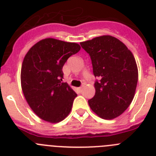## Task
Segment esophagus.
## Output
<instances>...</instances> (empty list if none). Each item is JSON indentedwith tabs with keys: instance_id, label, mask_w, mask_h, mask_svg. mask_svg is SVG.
<instances>
[{
	"instance_id": "1",
	"label": "esophagus",
	"mask_w": 156,
	"mask_h": 156,
	"mask_svg": "<svg viewBox=\"0 0 156 156\" xmlns=\"http://www.w3.org/2000/svg\"><path fill=\"white\" fill-rule=\"evenodd\" d=\"M76 90H77V91L79 92V93H81V92H82V90H83V87H78Z\"/></svg>"
}]
</instances>
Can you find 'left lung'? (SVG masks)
I'll return each mask as SVG.
<instances>
[{
    "mask_svg": "<svg viewBox=\"0 0 156 156\" xmlns=\"http://www.w3.org/2000/svg\"><path fill=\"white\" fill-rule=\"evenodd\" d=\"M90 55L95 94L88 100L94 113L104 119H115L133 101L138 80V70L133 54L119 40L109 35L81 42Z\"/></svg>",
    "mask_w": 156,
    "mask_h": 156,
    "instance_id": "8db88e82",
    "label": "left lung"
}]
</instances>
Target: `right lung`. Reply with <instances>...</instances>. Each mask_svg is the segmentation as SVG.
<instances>
[{"label": "right lung", "instance_id": "obj_1", "mask_svg": "<svg viewBox=\"0 0 156 156\" xmlns=\"http://www.w3.org/2000/svg\"><path fill=\"white\" fill-rule=\"evenodd\" d=\"M80 50L76 43L46 38L27 52L21 69L22 90L34 113L43 120L55 123L69 114L76 92L63 79L67 59Z\"/></svg>", "mask_w": 156, "mask_h": 156}]
</instances>
